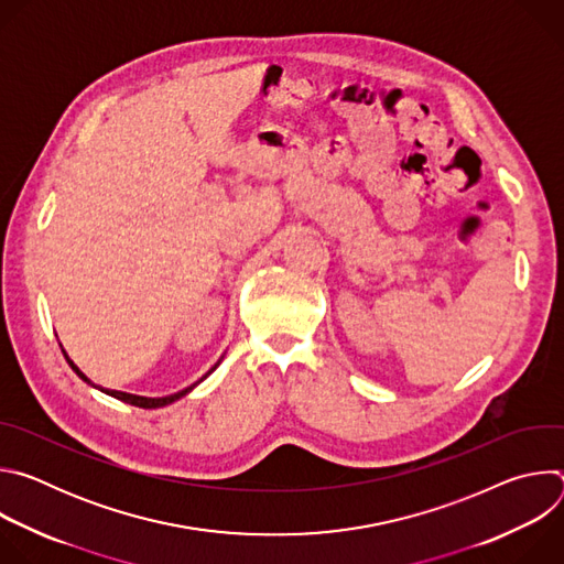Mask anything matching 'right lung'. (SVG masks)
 <instances>
[{"label": "right lung", "mask_w": 564, "mask_h": 564, "mask_svg": "<svg viewBox=\"0 0 564 564\" xmlns=\"http://www.w3.org/2000/svg\"><path fill=\"white\" fill-rule=\"evenodd\" d=\"M66 361L70 364V368L77 372V377H83L85 381H89L83 372H79V368L66 357ZM216 368V366H214ZM212 368V370H214ZM209 370V372H212ZM207 372V375H209ZM205 375V377H207ZM194 386H189V388H185V390H181V392H176V394H170V397H138V394H129V392H120V390H105L107 394H111V397H116V399H120V401H127V404H131V406H138V409H160V406H167V404H172V401H176V399H181L183 394H187L189 390H192Z\"/></svg>", "instance_id": "right-lung-1"}]
</instances>
